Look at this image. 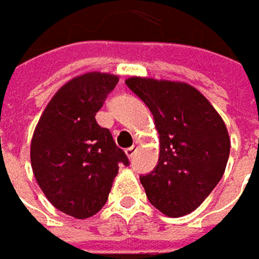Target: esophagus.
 I'll return each instance as SVG.
<instances>
[{"label":"esophagus","mask_w":259,"mask_h":259,"mask_svg":"<svg viewBox=\"0 0 259 259\" xmlns=\"http://www.w3.org/2000/svg\"><path fill=\"white\" fill-rule=\"evenodd\" d=\"M138 148H139V142H138V141H135V144H133V145H132L130 148H127V150H126V154H127V157H133Z\"/></svg>","instance_id":"34e87169"}]
</instances>
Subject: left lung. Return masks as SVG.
I'll use <instances>...</instances> for the list:
<instances>
[{
    "label": "left lung",
    "instance_id": "1",
    "mask_svg": "<svg viewBox=\"0 0 259 259\" xmlns=\"http://www.w3.org/2000/svg\"><path fill=\"white\" fill-rule=\"evenodd\" d=\"M130 90L150 108L160 155L141 184L154 207L179 218L197 209L221 181L230 136L217 109L187 82L130 77Z\"/></svg>",
    "mask_w": 259,
    "mask_h": 259
}]
</instances>
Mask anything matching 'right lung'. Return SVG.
Instances as JSON below:
<instances>
[{"label": "right lung", "mask_w": 259, "mask_h": 259, "mask_svg": "<svg viewBox=\"0 0 259 259\" xmlns=\"http://www.w3.org/2000/svg\"><path fill=\"white\" fill-rule=\"evenodd\" d=\"M118 77L87 72L62 85L46 106L31 141L34 177L60 212L85 220L108 200L118 164L129 158L111 132L96 123V112Z\"/></svg>", "instance_id": "right-lung-1"}]
</instances>
